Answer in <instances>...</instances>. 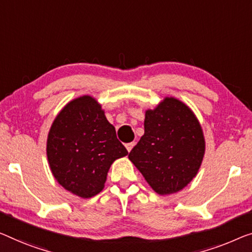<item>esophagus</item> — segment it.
<instances>
[{"label": "esophagus", "mask_w": 252, "mask_h": 252, "mask_svg": "<svg viewBox=\"0 0 252 252\" xmlns=\"http://www.w3.org/2000/svg\"><path fill=\"white\" fill-rule=\"evenodd\" d=\"M133 146H134V142H129V144H126V148L127 152L130 153L131 149L133 148Z\"/></svg>", "instance_id": "1"}]
</instances>
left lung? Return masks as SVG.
Returning a JSON list of instances; mask_svg holds the SVG:
<instances>
[{
  "mask_svg": "<svg viewBox=\"0 0 252 252\" xmlns=\"http://www.w3.org/2000/svg\"><path fill=\"white\" fill-rule=\"evenodd\" d=\"M144 126V136L129 159L155 192H178L192 181L204 158L200 123L185 103L165 97L154 110L146 111Z\"/></svg>",
  "mask_w": 252,
  "mask_h": 252,
  "instance_id": "8db88e82",
  "label": "left lung"
}]
</instances>
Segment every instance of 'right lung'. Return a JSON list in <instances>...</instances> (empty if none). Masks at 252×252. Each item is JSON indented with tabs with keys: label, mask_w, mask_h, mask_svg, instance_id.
Segmentation results:
<instances>
[{
	"label": "right lung",
	"mask_w": 252,
	"mask_h": 252,
	"mask_svg": "<svg viewBox=\"0 0 252 252\" xmlns=\"http://www.w3.org/2000/svg\"><path fill=\"white\" fill-rule=\"evenodd\" d=\"M46 153L56 181L84 199L99 193L111 165L127 155L102 105L89 95L71 100L56 115Z\"/></svg>",
	"instance_id": "obj_1"
}]
</instances>
